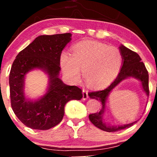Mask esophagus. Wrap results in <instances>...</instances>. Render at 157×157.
<instances>
[{"instance_id":"esophagus-1","label":"esophagus","mask_w":157,"mask_h":157,"mask_svg":"<svg viewBox=\"0 0 157 157\" xmlns=\"http://www.w3.org/2000/svg\"><path fill=\"white\" fill-rule=\"evenodd\" d=\"M88 97H89V95H88L87 91L83 89L82 90V99H83V100H87Z\"/></svg>"}]
</instances>
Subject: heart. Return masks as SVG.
<instances>
[{
  "instance_id": "1",
  "label": "heart",
  "mask_w": 157,
  "mask_h": 157,
  "mask_svg": "<svg viewBox=\"0 0 157 157\" xmlns=\"http://www.w3.org/2000/svg\"><path fill=\"white\" fill-rule=\"evenodd\" d=\"M122 63V54L117 48L96 41H82L73 47L72 55L63 52L60 64L63 72L72 82L82 76L89 86L103 87L116 78Z\"/></svg>"
}]
</instances>
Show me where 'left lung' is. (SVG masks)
I'll list each match as a JSON object with an SVG mask.
<instances>
[{
  "instance_id": "1",
  "label": "left lung",
  "mask_w": 157,
  "mask_h": 157,
  "mask_svg": "<svg viewBox=\"0 0 157 157\" xmlns=\"http://www.w3.org/2000/svg\"><path fill=\"white\" fill-rule=\"evenodd\" d=\"M119 48L122 54V63L117 77L111 82V85L105 89L89 93L90 98L100 100L102 104V109L99 112L89 114V117L90 121L98 128L104 131H107V132H115L122 129L127 128L132 126L138 121L137 120L128 124H125V125H110L104 120L103 115L105 111L108 97L112 90L116 86H117L122 81L126 79L131 78V77L136 79L141 82L142 91L146 94L147 97H148L149 95L148 72L145 65L141 62L142 60L140 57L137 53L131 51V49L125 47L122 44L120 45Z\"/></svg>"
}]
</instances>
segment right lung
<instances>
[{"label":"right lung","instance_id":"right-lung-1","mask_svg":"<svg viewBox=\"0 0 157 157\" xmlns=\"http://www.w3.org/2000/svg\"><path fill=\"white\" fill-rule=\"evenodd\" d=\"M71 40V33L40 35L19 52L10 74L11 105L17 117L27 127L48 130L59 124L68 101L82 99V90L65 84L59 77L60 56ZM41 70L48 76L46 92L32 100L25 94L27 74Z\"/></svg>","mask_w":157,"mask_h":157}]
</instances>
